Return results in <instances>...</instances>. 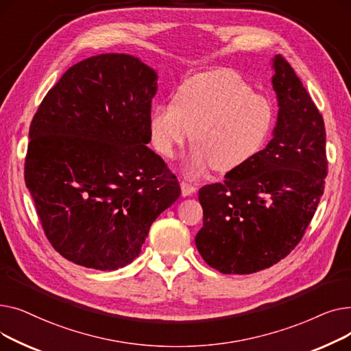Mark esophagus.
<instances>
[{
  "label": "esophagus",
  "mask_w": 351,
  "mask_h": 351,
  "mask_svg": "<svg viewBox=\"0 0 351 351\" xmlns=\"http://www.w3.org/2000/svg\"><path fill=\"white\" fill-rule=\"evenodd\" d=\"M180 189H182V195L183 196H191L196 192V188L188 182H180Z\"/></svg>",
  "instance_id": "34e87169"
}]
</instances>
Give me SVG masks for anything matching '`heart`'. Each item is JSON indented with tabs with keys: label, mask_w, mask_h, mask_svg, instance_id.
<instances>
[{
	"label": "heart",
	"mask_w": 351,
	"mask_h": 351,
	"mask_svg": "<svg viewBox=\"0 0 351 351\" xmlns=\"http://www.w3.org/2000/svg\"><path fill=\"white\" fill-rule=\"evenodd\" d=\"M274 122L270 102L230 71H210L189 78L172 105L154 109L149 134L156 151L173 158L191 138L195 145L186 171L212 166L230 172L246 165L266 145Z\"/></svg>",
	"instance_id": "1"
}]
</instances>
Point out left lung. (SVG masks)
Listing matches in <instances>:
<instances>
[{
  "instance_id": "left-lung-1",
  "label": "left lung",
  "mask_w": 351,
  "mask_h": 351,
  "mask_svg": "<svg viewBox=\"0 0 351 351\" xmlns=\"http://www.w3.org/2000/svg\"><path fill=\"white\" fill-rule=\"evenodd\" d=\"M273 138L252 160L199 191L204 261L225 274L267 269L298 246L315 216L327 176L324 121L296 72L276 55Z\"/></svg>"
}]
</instances>
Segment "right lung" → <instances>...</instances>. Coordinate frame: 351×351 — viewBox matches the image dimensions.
I'll return each instance as SVG.
<instances>
[{
	"label": "right lung",
	"mask_w": 351,
	"mask_h": 351,
	"mask_svg": "<svg viewBox=\"0 0 351 351\" xmlns=\"http://www.w3.org/2000/svg\"><path fill=\"white\" fill-rule=\"evenodd\" d=\"M158 72L128 53L71 66L29 126L25 183L48 241L69 262L117 270L180 195L146 146Z\"/></svg>",
	"instance_id": "obj_1"
}]
</instances>
